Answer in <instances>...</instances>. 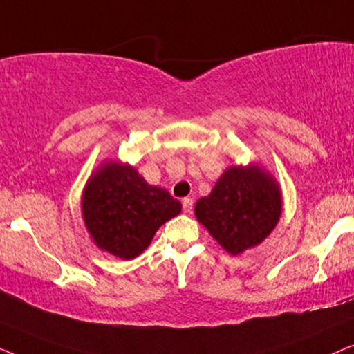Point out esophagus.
Listing matches in <instances>:
<instances>
[{"label": "esophagus", "instance_id": "1", "mask_svg": "<svg viewBox=\"0 0 354 354\" xmlns=\"http://www.w3.org/2000/svg\"><path fill=\"white\" fill-rule=\"evenodd\" d=\"M182 206H183V212L190 214L192 209H193V200H192V198H183Z\"/></svg>", "mask_w": 354, "mask_h": 354}]
</instances>
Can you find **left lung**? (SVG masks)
<instances>
[{
	"mask_svg": "<svg viewBox=\"0 0 354 354\" xmlns=\"http://www.w3.org/2000/svg\"><path fill=\"white\" fill-rule=\"evenodd\" d=\"M282 214L279 182L259 164L230 166L195 205L196 221L230 254L268 239Z\"/></svg>",
	"mask_w": 354,
	"mask_h": 354,
	"instance_id": "left-lung-1",
	"label": "left lung"
}]
</instances>
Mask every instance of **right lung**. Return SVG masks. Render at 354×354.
<instances>
[{"mask_svg":"<svg viewBox=\"0 0 354 354\" xmlns=\"http://www.w3.org/2000/svg\"><path fill=\"white\" fill-rule=\"evenodd\" d=\"M182 205L161 187L149 185L133 166L103 161L82 193V217L101 251L124 261L137 258L159 227L180 214Z\"/></svg>","mask_w":354,"mask_h":354,"instance_id":"1","label":"right lung"}]
</instances>
